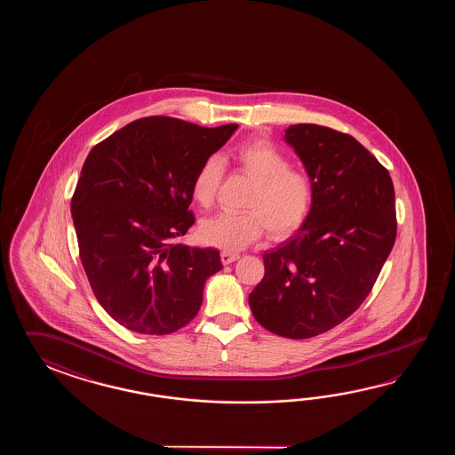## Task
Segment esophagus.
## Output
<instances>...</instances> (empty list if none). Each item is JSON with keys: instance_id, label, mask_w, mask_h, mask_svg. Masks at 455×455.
I'll use <instances>...</instances> for the list:
<instances>
[{"instance_id": "obj_1", "label": "esophagus", "mask_w": 455, "mask_h": 455, "mask_svg": "<svg viewBox=\"0 0 455 455\" xmlns=\"http://www.w3.org/2000/svg\"><path fill=\"white\" fill-rule=\"evenodd\" d=\"M239 259V253H231V251H221V261L224 265H229L232 261H235Z\"/></svg>"}]
</instances>
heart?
Returning a JSON list of instances; mask_svg holds the SVG:
<instances>
[{
  "mask_svg": "<svg viewBox=\"0 0 455 455\" xmlns=\"http://www.w3.org/2000/svg\"><path fill=\"white\" fill-rule=\"evenodd\" d=\"M235 169L251 180L243 213H220L206 218L198 235L206 245L239 251L257 241L263 229L270 239H284L309 218L315 185L306 171L291 164L288 155L267 140H251L232 153ZM224 175L220 156L212 155L196 169L192 198L210 208Z\"/></svg>",
  "mask_w": 455,
  "mask_h": 455,
  "instance_id": "b5f03b06",
  "label": "heart"
}]
</instances>
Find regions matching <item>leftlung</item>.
<instances>
[{
	"label": "left lung",
	"mask_w": 455,
	"mask_h": 455,
	"mask_svg": "<svg viewBox=\"0 0 455 455\" xmlns=\"http://www.w3.org/2000/svg\"><path fill=\"white\" fill-rule=\"evenodd\" d=\"M284 138L312 177L315 196L298 234L263 255L265 275L249 304L261 327L312 339L368 298L395 243V192L386 167L351 135L298 124Z\"/></svg>",
	"instance_id": "8db88e82"
}]
</instances>
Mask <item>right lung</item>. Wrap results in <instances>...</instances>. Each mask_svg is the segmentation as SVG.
<instances>
[{"instance_id": "add662e5", "label": "right lung", "mask_w": 455, "mask_h": 455, "mask_svg": "<svg viewBox=\"0 0 455 455\" xmlns=\"http://www.w3.org/2000/svg\"><path fill=\"white\" fill-rule=\"evenodd\" d=\"M237 125L145 116L87 155L71 198L77 247L99 304L136 333L167 335L198 314L216 249L179 239L194 226L192 180Z\"/></svg>"}]
</instances>
